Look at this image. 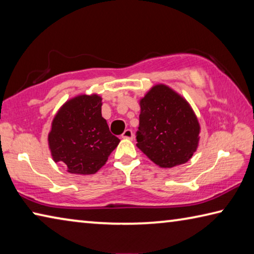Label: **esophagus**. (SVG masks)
Instances as JSON below:
<instances>
[{"label":"esophagus","instance_id":"obj_1","mask_svg":"<svg viewBox=\"0 0 254 254\" xmlns=\"http://www.w3.org/2000/svg\"><path fill=\"white\" fill-rule=\"evenodd\" d=\"M122 137H123V139H132L133 133H132V131L130 130V128H127V130H126V131L123 132Z\"/></svg>","mask_w":254,"mask_h":254}]
</instances>
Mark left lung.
I'll use <instances>...</instances> for the list:
<instances>
[{"label": "left lung", "mask_w": 254, "mask_h": 254, "mask_svg": "<svg viewBox=\"0 0 254 254\" xmlns=\"http://www.w3.org/2000/svg\"><path fill=\"white\" fill-rule=\"evenodd\" d=\"M136 147L161 168L186 163L198 148L200 126L185 97L165 84L149 89L140 102Z\"/></svg>", "instance_id": "left-lung-1"}]
</instances>
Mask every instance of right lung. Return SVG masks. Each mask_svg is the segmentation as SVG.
Masks as SVG:
<instances>
[{
	"label": "right lung",
	"mask_w": 254,
	"mask_h": 254,
	"mask_svg": "<svg viewBox=\"0 0 254 254\" xmlns=\"http://www.w3.org/2000/svg\"><path fill=\"white\" fill-rule=\"evenodd\" d=\"M119 143L120 139L112 134L102 117L98 94H79L64 103L48 133L53 160L75 175L97 173Z\"/></svg>",
	"instance_id": "1"
}]
</instances>
